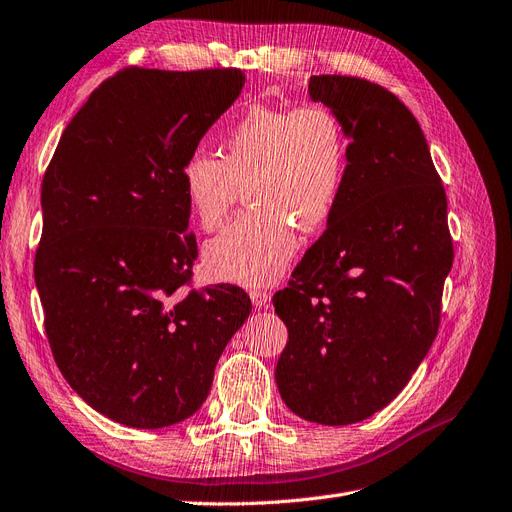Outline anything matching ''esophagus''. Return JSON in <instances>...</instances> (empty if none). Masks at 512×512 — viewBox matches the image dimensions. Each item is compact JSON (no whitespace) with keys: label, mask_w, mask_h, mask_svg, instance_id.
I'll use <instances>...</instances> for the list:
<instances>
[{"label":"esophagus","mask_w":512,"mask_h":512,"mask_svg":"<svg viewBox=\"0 0 512 512\" xmlns=\"http://www.w3.org/2000/svg\"><path fill=\"white\" fill-rule=\"evenodd\" d=\"M250 297H252L254 307H267L271 301V292L267 288H252Z\"/></svg>","instance_id":"1"}]
</instances>
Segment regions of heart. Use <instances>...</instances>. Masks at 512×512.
Segmentation results:
<instances>
[{"instance_id": "b5f03b06", "label": "heart", "mask_w": 512, "mask_h": 512, "mask_svg": "<svg viewBox=\"0 0 512 512\" xmlns=\"http://www.w3.org/2000/svg\"><path fill=\"white\" fill-rule=\"evenodd\" d=\"M348 134L333 108L254 104L224 136V158L194 151L179 170L196 224L211 232L245 188L243 213L205 245V267L220 282L262 286L297 252V228L329 224L344 192Z\"/></svg>"}]
</instances>
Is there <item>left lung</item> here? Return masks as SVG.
I'll return each instance as SVG.
<instances>
[{"label": "left lung", "instance_id": "1", "mask_svg": "<svg viewBox=\"0 0 512 512\" xmlns=\"http://www.w3.org/2000/svg\"><path fill=\"white\" fill-rule=\"evenodd\" d=\"M309 96L342 119L348 173L327 230L273 294L288 329L275 380L305 421L350 425L389 406L425 359L455 252L410 108L359 76H312Z\"/></svg>", "mask_w": 512, "mask_h": 512}]
</instances>
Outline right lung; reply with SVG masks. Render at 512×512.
<instances>
[{
    "mask_svg": "<svg viewBox=\"0 0 512 512\" xmlns=\"http://www.w3.org/2000/svg\"><path fill=\"white\" fill-rule=\"evenodd\" d=\"M245 83L239 68H123L59 138L42 179L34 277L53 359L111 421L160 429L207 399L252 312L232 284L192 288L179 170Z\"/></svg>",
    "mask_w": 512,
    "mask_h": 512,
    "instance_id": "add662e5",
    "label": "right lung"
}]
</instances>
